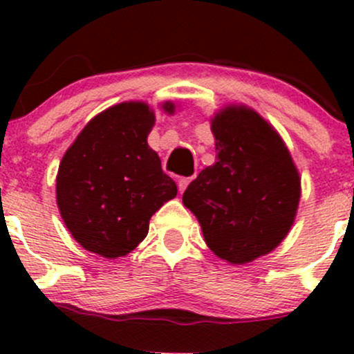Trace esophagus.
I'll list each match as a JSON object with an SVG mask.
<instances>
[{
	"mask_svg": "<svg viewBox=\"0 0 354 354\" xmlns=\"http://www.w3.org/2000/svg\"><path fill=\"white\" fill-rule=\"evenodd\" d=\"M191 180H193V178H180V180H178V189H180V193L186 189V186L189 185Z\"/></svg>",
	"mask_w": 354,
	"mask_h": 354,
	"instance_id": "obj_1",
	"label": "esophagus"
}]
</instances>
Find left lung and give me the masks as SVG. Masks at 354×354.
<instances>
[{"instance_id":"8db88e82","label":"left lung","mask_w":354,"mask_h":354,"mask_svg":"<svg viewBox=\"0 0 354 354\" xmlns=\"http://www.w3.org/2000/svg\"><path fill=\"white\" fill-rule=\"evenodd\" d=\"M216 163L198 174L183 203L206 245L231 265L273 251L295 223L301 180L281 136L258 113L226 106L211 120Z\"/></svg>"}]
</instances>
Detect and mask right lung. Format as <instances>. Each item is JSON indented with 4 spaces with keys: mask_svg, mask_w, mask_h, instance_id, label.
Returning <instances> with one entry per match:
<instances>
[{
    "mask_svg": "<svg viewBox=\"0 0 354 354\" xmlns=\"http://www.w3.org/2000/svg\"><path fill=\"white\" fill-rule=\"evenodd\" d=\"M163 109L173 113L174 104ZM153 124L146 103H120L93 118L64 153L56 201L84 250L108 259L131 253L148 234L153 214L176 196V183L146 141Z\"/></svg>",
    "mask_w": 354,
    "mask_h": 354,
    "instance_id": "obj_1",
    "label": "right lung"
}]
</instances>
